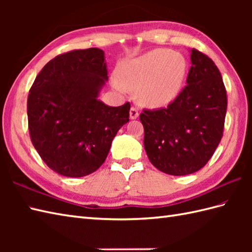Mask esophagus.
<instances>
[{"label": "esophagus", "mask_w": 252, "mask_h": 252, "mask_svg": "<svg viewBox=\"0 0 252 252\" xmlns=\"http://www.w3.org/2000/svg\"><path fill=\"white\" fill-rule=\"evenodd\" d=\"M138 109L135 108V107H132L131 110H130V118L131 119H136V118L138 117Z\"/></svg>", "instance_id": "1"}]
</instances>
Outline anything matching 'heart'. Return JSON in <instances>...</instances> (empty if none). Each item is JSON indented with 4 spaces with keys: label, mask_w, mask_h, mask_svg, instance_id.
<instances>
[{
    "label": "heart",
    "mask_w": 252,
    "mask_h": 252,
    "mask_svg": "<svg viewBox=\"0 0 252 252\" xmlns=\"http://www.w3.org/2000/svg\"><path fill=\"white\" fill-rule=\"evenodd\" d=\"M186 74L185 58L168 50H153L126 62L118 70L114 87L125 92L138 90V99L152 108L164 107L181 92Z\"/></svg>",
    "instance_id": "b5f03b06"
}]
</instances>
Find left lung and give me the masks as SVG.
I'll return each instance as SVG.
<instances>
[{
    "instance_id": "1",
    "label": "left lung",
    "mask_w": 252,
    "mask_h": 252,
    "mask_svg": "<svg viewBox=\"0 0 252 252\" xmlns=\"http://www.w3.org/2000/svg\"><path fill=\"white\" fill-rule=\"evenodd\" d=\"M186 87L165 108L143 109L144 147L155 167L187 175L205 167L223 136L227 97L211 58L191 50Z\"/></svg>"
}]
</instances>
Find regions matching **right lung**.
<instances>
[{
	"label": "right lung",
	"mask_w": 252,
	"mask_h": 252,
	"mask_svg": "<svg viewBox=\"0 0 252 252\" xmlns=\"http://www.w3.org/2000/svg\"><path fill=\"white\" fill-rule=\"evenodd\" d=\"M107 79L104 52L91 47L53 58L30 88L31 142L58 174L81 178L95 172L117 132L129 121L130 103L110 107L97 99Z\"/></svg>",
	"instance_id": "obj_1"
}]
</instances>
